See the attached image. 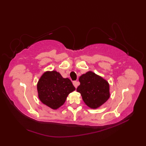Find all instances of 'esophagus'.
<instances>
[{
  "label": "esophagus",
  "mask_w": 146,
  "mask_h": 146,
  "mask_svg": "<svg viewBox=\"0 0 146 146\" xmlns=\"http://www.w3.org/2000/svg\"><path fill=\"white\" fill-rule=\"evenodd\" d=\"M73 84L74 86H75V87L76 88L77 86H78V85H79V83L78 82H76V81H74L73 82Z\"/></svg>",
  "instance_id": "1"
}]
</instances>
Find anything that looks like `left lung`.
Returning <instances> with one entry per match:
<instances>
[{
	"instance_id": "8db88e82",
	"label": "left lung",
	"mask_w": 146,
	"mask_h": 146,
	"mask_svg": "<svg viewBox=\"0 0 146 146\" xmlns=\"http://www.w3.org/2000/svg\"><path fill=\"white\" fill-rule=\"evenodd\" d=\"M80 85L76 91L80 93L83 100L91 108H97L110 97L109 84L107 80L92 71H88L79 78Z\"/></svg>"
}]
</instances>
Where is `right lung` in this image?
Masks as SVG:
<instances>
[{"instance_id": "right-lung-1", "label": "right lung", "mask_w": 146, "mask_h": 146, "mask_svg": "<svg viewBox=\"0 0 146 146\" xmlns=\"http://www.w3.org/2000/svg\"><path fill=\"white\" fill-rule=\"evenodd\" d=\"M38 97L42 103L52 109L63 105L71 92L75 90L69 78H64L56 71H46L37 85Z\"/></svg>"}]
</instances>
